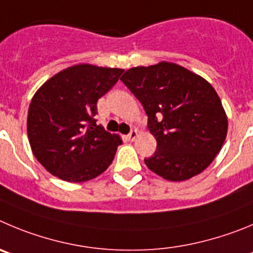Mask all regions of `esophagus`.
Returning <instances> with one entry per match:
<instances>
[{"label": "esophagus", "mask_w": 253, "mask_h": 253, "mask_svg": "<svg viewBox=\"0 0 253 253\" xmlns=\"http://www.w3.org/2000/svg\"><path fill=\"white\" fill-rule=\"evenodd\" d=\"M137 136H138V132L136 131V129H132V131L127 134V138H128L129 141H133L134 138L137 137Z\"/></svg>", "instance_id": "esophagus-1"}]
</instances>
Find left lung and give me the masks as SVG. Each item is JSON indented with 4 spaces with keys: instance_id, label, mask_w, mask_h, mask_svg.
Listing matches in <instances>:
<instances>
[{
    "instance_id": "left-lung-1",
    "label": "left lung",
    "mask_w": 253,
    "mask_h": 253,
    "mask_svg": "<svg viewBox=\"0 0 253 253\" xmlns=\"http://www.w3.org/2000/svg\"><path fill=\"white\" fill-rule=\"evenodd\" d=\"M121 81L142 103L157 150L145 160L167 181H186L211 165L227 136V116L210 82L172 62L127 70Z\"/></svg>"
}]
</instances>
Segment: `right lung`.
Segmentation results:
<instances>
[{
  "label": "right lung",
  "mask_w": 253,
  "mask_h": 253,
  "mask_svg": "<svg viewBox=\"0 0 253 253\" xmlns=\"http://www.w3.org/2000/svg\"><path fill=\"white\" fill-rule=\"evenodd\" d=\"M122 68L71 66L47 80L28 107L27 134L37 161L67 182L100 176L122 143L96 125L97 101L119 81Z\"/></svg>",
  "instance_id": "obj_1"
}]
</instances>
